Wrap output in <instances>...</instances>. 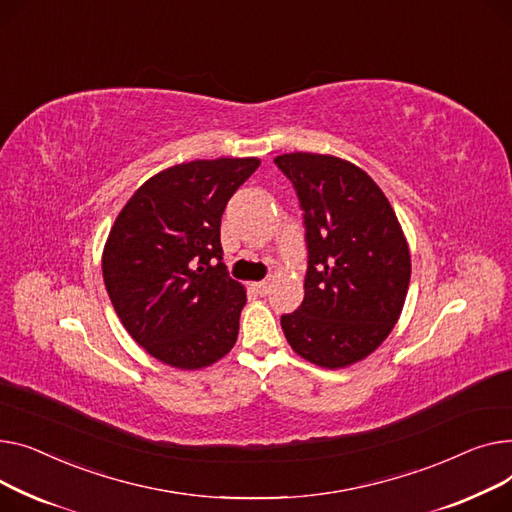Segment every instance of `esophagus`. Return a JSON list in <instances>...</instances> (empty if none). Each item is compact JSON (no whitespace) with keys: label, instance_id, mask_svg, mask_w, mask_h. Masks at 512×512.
Listing matches in <instances>:
<instances>
[{"label":"esophagus","instance_id":"obj_1","mask_svg":"<svg viewBox=\"0 0 512 512\" xmlns=\"http://www.w3.org/2000/svg\"><path fill=\"white\" fill-rule=\"evenodd\" d=\"M252 289L258 293V295H266L270 291V283L268 281H256L252 283Z\"/></svg>","mask_w":512,"mask_h":512}]
</instances>
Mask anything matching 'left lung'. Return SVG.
I'll return each instance as SVG.
<instances>
[{
    "label": "left lung",
    "mask_w": 512,
    "mask_h": 512,
    "mask_svg": "<svg viewBox=\"0 0 512 512\" xmlns=\"http://www.w3.org/2000/svg\"><path fill=\"white\" fill-rule=\"evenodd\" d=\"M306 219L304 302L281 318L291 349L339 370L374 353L395 328L409 289L403 227L374 179L351 161L289 153L275 157Z\"/></svg>",
    "instance_id": "8db88e82"
}]
</instances>
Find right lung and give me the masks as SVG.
Segmentation results:
<instances>
[{
	"instance_id": "1",
	"label": "right lung",
	"mask_w": 512,
	"mask_h": 512,
	"mask_svg": "<svg viewBox=\"0 0 512 512\" xmlns=\"http://www.w3.org/2000/svg\"><path fill=\"white\" fill-rule=\"evenodd\" d=\"M260 159H198L153 175L132 194L103 248V279L130 337L159 362L200 370L239 333L246 287L221 248L227 200Z\"/></svg>"
}]
</instances>
